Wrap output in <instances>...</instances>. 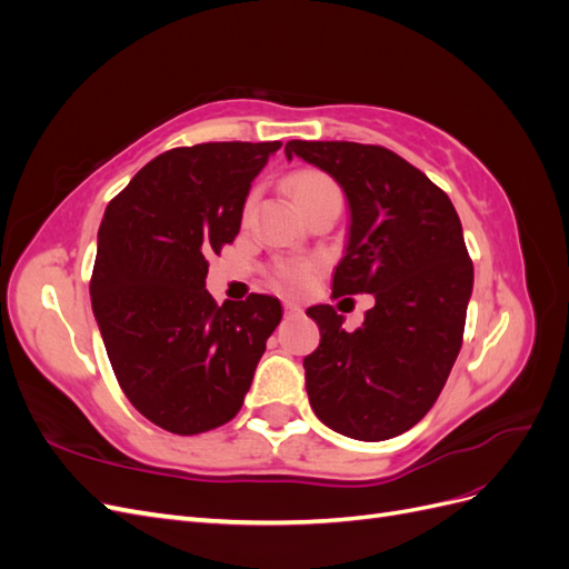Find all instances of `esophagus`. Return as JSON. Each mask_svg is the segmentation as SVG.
<instances>
[{
    "mask_svg": "<svg viewBox=\"0 0 569 569\" xmlns=\"http://www.w3.org/2000/svg\"><path fill=\"white\" fill-rule=\"evenodd\" d=\"M284 316H299L301 313V306L297 301H284Z\"/></svg>",
    "mask_w": 569,
    "mask_h": 569,
    "instance_id": "obj_1",
    "label": "esophagus"
}]
</instances>
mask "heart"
Segmentation results:
<instances>
[{"label": "heart", "instance_id": "b5f03b06", "mask_svg": "<svg viewBox=\"0 0 569 569\" xmlns=\"http://www.w3.org/2000/svg\"><path fill=\"white\" fill-rule=\"evenodd\" d=\"M291 197H295L297 206L327 199V197L341 199L337 184L327 176L318 173V170H301V173L291 178ZM251 203H253V199H249V206ZM313 272H316L313 263H303V261L282 263L278 268V278L287 289H303L308 282L313 280Z\"/></svg>", "mask_w": 569, "mask_h": 569}]
</instances>
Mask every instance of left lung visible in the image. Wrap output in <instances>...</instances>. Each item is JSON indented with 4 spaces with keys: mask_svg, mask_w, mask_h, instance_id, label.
<instances>
[{
    "mask_svg": "<svg viewBox=\"0 0 569 569\" xmlns=\"http://www.w3.org/2000/svg\"><path fill=\"white\" fill-rule=\"evenodd\" d=\"M287 159L320 168L349 203L332 295L375 297L358 330L332 306H311L320 347L303 358L320 422L358 441L403 435L435 406L456 363L472 297V263L451 199L385 147L303 142Z\"/></svg>",
    "mask_w": 569,
    "mask_h": 569,
    "instance_id": "left-lung-1",
    "label": "left lung"
}]
</instances>
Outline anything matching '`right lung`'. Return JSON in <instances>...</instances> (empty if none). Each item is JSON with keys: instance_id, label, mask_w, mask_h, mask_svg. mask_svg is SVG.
I'll list each match as a JSON object with an SVG mask.
<instances>
[{"instance_id": "1", "label": "right lung", "mask_w": 569, "mask_h": 569, "mask_svg": "<svg viewBox=\"0 0 569 569\" xmlns=\"http://www.w3.org/2000/svg\"><path fill=\"white\" fill-rule=\"evenodd\" d=\"M280 142H209L149 161L104 213L90 282L92 311L120 389L173 435L226 425L242 408L274 297L218 306L209 258L234 242L253 178Z\"/></svg>"}]
</instances>
